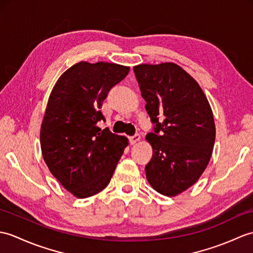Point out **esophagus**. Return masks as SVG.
<instances>
[{
  "label": "esophagus",
  "mask_w": 253,
  "mask_h": 253,
  "mask_svg": "<svg viewBox=\"0 0 253 253\" xmlns=\"http://www.w3.org/2000/svg\"><path fill=\"white\" fill-rule=\"evenodd\" d=\"M139 140H140V134L136 133L134 136L129 138V142H130V144H134V143H137Z\"/></svg>",
  "instance_id": "esophagus-1"
}]
</instances>
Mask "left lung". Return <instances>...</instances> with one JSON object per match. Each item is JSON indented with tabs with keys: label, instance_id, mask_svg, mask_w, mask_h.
Here are the masks:
<instances>
[{
	"label": "left lung",
	"instance_id": "left-lung-1",
	"mask_svg": "<svg viewBox=\"0 0 253 253\" xmlns=\"http://www.w3.org/2000/svg\"><path fill=\"white\" fill-rule=\"evenodd\" d=\"M153 131V149L145 166L149 183L166 196H175L199 179L210 161L215 139L214 120L202 88L178 64L133 67Z\"/></svg>",
	"mask_w": 253,
	"mask_h": 253
}]
</instances>
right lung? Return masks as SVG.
<instances>
[{
  "mask_svg": "<svg viewBox=\"0 0 253 253\" xmlns=\"http://www.w3.org/2000/svg\"><path fill=\"white\" fill-rule=\"evenodd\" d=\"M129 67L81 61L57 81L41 126V149L51 174L79 198L110 183L127 138L98 127L109 91L126 78Z\"/></svg>",
  "mask_w": 253,
  "mask_h": 253,
  "instance_id": "obj_1",
  "label": "right lung"
}]
</instances>
